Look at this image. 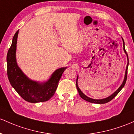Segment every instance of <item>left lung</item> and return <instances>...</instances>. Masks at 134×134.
I'll return each mask as SVG.
<instances>
[{"mask_svg": "<svg viewBox=\"0 0 134 134\" xmlns=\"http://www.w3.org/2000/svg\"><path fill=\"white\" fill-rule=\"evenodd\" d=\"M122 40H123V50H124V52L126 54V55H127V67H126V70H125V77H124V79H123V81L122 84L121 85V86H120V87L118 88L115 91V92L113 93L112 95H111L110 96H109L108 97H106V98H102V99H93V98H90L86 96L85 94H84L83 92H82V91L80 89H79L78 85H77V80H78V77L79 76H77V79H76V88H77V91H78L79 92V95H80V97H81L83 99L85 100L88 101V102H92V103H95V104H105V103L107 102H109V101H111V100L113 99L114 97H115L116 96L118 95V93H119V92H120V91L121 90V89L123 88V87H124L125 85V83H126V81H127V70H128V66H129V57H128V55L127 53V52H126V50H125V42L124 41H123V39L122 38Z\"/></svg>", "mask_w": 134, "mask_h": 134, "instance_id": "obj_1", "label": "left lung"}]
</instances>
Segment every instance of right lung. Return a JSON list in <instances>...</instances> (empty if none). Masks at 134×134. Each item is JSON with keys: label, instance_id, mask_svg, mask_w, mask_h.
Instances as JSON below:
<instances>
[{"label": "right lung", "instance_id": "add662e5", "mask_svg": "<svg viewBox=\"0 0 134 134\" xmlns=\"http://www.w3.org/2000/svg\"><path fill=\"white\" fill-rule=\"evenodd\" d=\"M19 30L13 38L7 55V76L13 88L25 100L31 103L45 102L53 96L63 72L67 67H61L53 72L46 81L39 82L28 77L18 65L16 52Z\"/></svg>", "mask_w": 134, "mask_h": 134}]
</instances>
